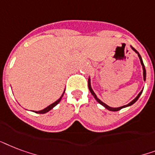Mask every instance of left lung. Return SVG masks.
Masks as SVG:
<instances>
[{
    "label": "left lung",
    "mask_w": 155,
    "mask_h": 155,
    "mask_svg": "<svg viewBox=\"0 0 155 155\" xmlns=\"http://www.w3.org/2000/svg\"><path fill=\"white\" fill-rule=\"evenodd\" d=\"M131 48L133 49V50H134V51H135V52H136L137 54V56H138L139 59H140V61H141V65H142V69H143V79H144V81H146V69H145V65H144V64H143V61H142V59H141V55H140L138 51H137L136 49H134V48H133V47H131ZM88 87H89V90H90V91H91V94H92V95H93V96L94 97V99H96V101L98 102L99 104H101V105H103V106H104V107H105V108H107V110H109V111H120V109L124 108V107H129V106H131V105H133V104H134V103H136V102L137 101V99H139V97L141 96V93H142V91H143V89H142V91H141L138 94H137V96L136 98H135V99H134V100H132V101L130 102L129 104H127V105H124V106L120 107H109L108 105H107L106 104H104V102H102L101 100H100V99H99V98L97 97V95H96V94H95V93H94V91H93V90H92V88H91V78H89V79H88Z\"/></svg>",
    "instance_id": "obj_1"
}]
</instances>
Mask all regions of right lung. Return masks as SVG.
Returning <instances> with one entry per match:
<instances>
[{
    "label": "right lung",
    "mask_w": 155,
    "mask_h": 155,
    "mask_svg": "<svg viewBox=\"0 0 155 155\" xmlns=\"http://www.w3.org/2000/svg\"><path fill=\"white\" fill-rule=\"evenodd\" d=\"M64 92H63V94H62V95H61V97H60V99H57L56 102H54L53 104H50L49 106H48L47 107H45L44 109H43V110H40V111H34V112H35V113H39V114H44V113H47V112H48L50 110H51V109L53 108L54 107H56L57 104L60 103V101L61 100V99H62V97H63V95H64Z\"/></svg>",
    "instance_id": "obj_1"
}]
</instances>
